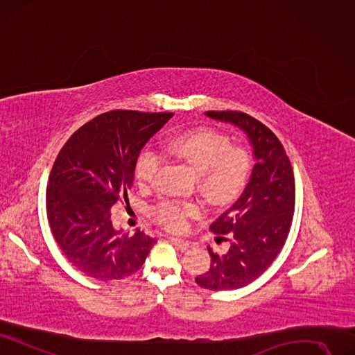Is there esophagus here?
Segmentation results:
<instances>
[{
  "label": "esophagus",
  "mask_w": 355,
  "mask_h": 355,
  "mask_svg": "<svg viewBox=\"0 0 355 355\" xmlns=\"http://www.w3.org/2000/svg\"><path fill=\"white\" fill-rule=\"evenodd\" d=\"M171 243H173L175 247H178L180 250H187V248L190 247V241L189 240H184V239H178V237H169L168 239Z\"/></svg>",
  "instance_id": "esophagus-1"
}]
</instances>
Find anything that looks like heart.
Returning a JSON list of instances; mask_svg holds the SVG:
<instances>
[{"label": "heart", "mask_w": 355, "mask_h": 355, "mask_svg": "<svg viewBox=\"0 0 355 355\" xmlns=\"http://www.w3.org/2000/svg\"><path fill=\"white\" fill-rule=\"evenodd\" d=\"M164 152L198 171L199 189L211 203H222L237 194L252 169V155L247 148L231 144L225 135L199 128L166 140ZM162 159L159 153L144 149L136 162L135 175L139 184L153 182ZM156 218L171 228H180L186 219L200 214L198 203L166 200L155 209Z\"/></svg>", "instance_id": "heart-1"}]
</instances>
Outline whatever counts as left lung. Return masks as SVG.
Segmentation results:
<instances>
[{
	"instance_id": "left-lung-1",
	"label": "left lung",
	"mask_w": 355,
	"mask_h": 355,
	"mask_svg": "<svg viewBox=\"0 0 355 355\" xmlns=\"http://www.w3.org/2000/svg\"><path fill=\"white\" fill-rule=\"evenodd\" d=\"M205 115L240 128L253 149L254 165L245 189L209 227L215 234L231 232L228 252L218 254L207 247L211 268L196 278L206 290L231 291L257 279L282 250L295 206L294 173L278 137L256 118L235 111Z\"/></svg>"
}]
</instances>
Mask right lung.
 I'll return each mask as SVG.
<instances>
[{
    "label": "right lung",
    "mask_w": 355,
    "mask_h": 355,
    "mask_svg": "<svg viewBox=\"0 0 355 355\" xmlns=\"http://www.w3.org/2000/svg\"><path fill=\"white\" fill-rule=\"evenodd\" d=\"M171 112L110 111L82 125L64 144L46 190L48 222L70 263L99 281L123 279L141 268L155 239L115 230L111 209L135 181L144 144Z\"/></svg>",
    "instance_id": "obj_1"
}]
</instances>
